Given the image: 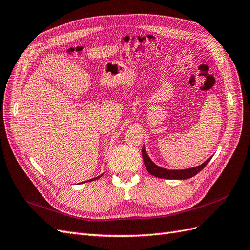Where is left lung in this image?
<instances>
[{
	"instance_id": "obj_1",
	"label": "left lung",
	"mask_w": 250,
	"mask_h": 250,
	"mask_svg": "<svg viewBox=\"0 0 250 250\" xmlns=\"http://www.w3.org/2000/svg\"><path fill=\"white\" fill-rule=\"evenodd\" d=\"M142 154H143V160L144 164H145V167L147 171L155 177H160V178H165V179H188L195 176L196 174L200 172L208 163L210 161V158H208V161L204 162L202 165L198 166V167L191 168V169H186V170H168V169H163L161 167H157V166L152 163V161L150 160L149 156L147 155L145 148H143L142 150Z\"/></svg>"
}]
</instances>
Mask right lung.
Instances as JSON below:
<instances>
[{
  "mask_svg": "<svg viewBox=\"0 0 250 250\" xmlns=\"http://www.w3.org/2000/svg\"><path fill=\"white\" fill-rule=\"evenodd\" d=\"M100 176H98V177H96V178H93V179H90V181H92V180H96V179H98V178H99ZM87 181H89V180H87ZM85 183H86V181H85Z\"/></svg>",
  "mask_w": 250,
  "mask_h": 250,
  "instance_id": "right-lung-1",
  "label": "right lung"
}]
</instances>
